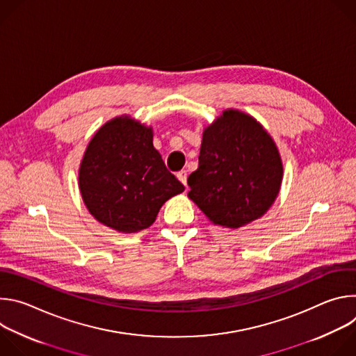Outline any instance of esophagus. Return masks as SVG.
Masks as SVG:
<instances>
[{"mask_svg": "<svg viewBox=\"0 0 356 356\" xmlns=\"http://www.w3.org/2000/svg\"><path fill=\"white\" fill-rule=\"evenodd\" d=\"M177 179L184 184V186H187V172L186 170H180V172H177Z\"/></svg>", "mask_w": 356, "mask_h": 356, "instance_id": "1", "label": "esophagus"}]
</instances>
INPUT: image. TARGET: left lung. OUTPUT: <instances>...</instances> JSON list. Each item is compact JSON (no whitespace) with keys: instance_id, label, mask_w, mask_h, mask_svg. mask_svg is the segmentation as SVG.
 I'll use <instances>...</instances> for the list:
<instances>
[{"instance_id":"8db88e82","label":"left lung","mask_w":356,"mask_h":356,"mask_svg":"<svg viewBox=\"0 0 356 356\" xmlns=\"http://www.w3.org/2000/svg\"><path fill=\"white\" fill-rule=\"evenodd\" d=\"M282 176L270 135L257 120L228 110L202 134L188 197L211 222L239 228L269 210Z\"/></svg>"}]
</instances>
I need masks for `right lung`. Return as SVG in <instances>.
I'll return each mask as SVG.
<instances>
[{"mask_svg":"<svg viewBox=\"0 0 356 356\" xmlns=\"http://www.w3.org/2000/svg\"><path fill=\"white\" fill-rule=\"evenodd\" d=\"M150 128L125 118L101 127L80 165L79 184L88 211L120 232L154 224L161 207L184 186L152 143Z\"/></svg>","mask_w":356,"mask_h":356,"instance_id":"add662e5","label":"right lung"}]
</instances>
